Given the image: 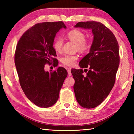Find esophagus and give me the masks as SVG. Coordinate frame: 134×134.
Returning a JSON list of instances; mask_svg holds the SVG:
<instances>
[{"mask_svg": "<svg viewBox=\"0 0 134 134\" xmlns=\"http://www.w3.org/2000/svg\"><path fill=\"white\" fill-rule=\"evenodd\" d=\"M67 70L68 74H69V76H70L71 75V69H70V68H67Z\"/></svg>", "mask_w": 134, "mask_h": 134, "instance_id": "obj_1", "label": "esophagus"}]
</instances>
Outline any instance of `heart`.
Masks as SVG:
<instances>
[{"label":"heart","instance_id":"b5f03b06","mask_svg":"<svg viewBox=\"0 0 134 134\" xmlns=\"http://www.w3.org/2000/svg\"><path fill=\"white\" fill-rule=\"evenodd\" d=\"M67 37L76 44V49L81 53L87 52L91 46V41L89 39L85 38V33L79 29H72L67 34ZM63 41L61 37H57L53 42V47L57 52H60L62 49ZM77 55L67 54L61 59L62 62L65 65L72 66L76 64L78 60Z\"/></svg>","mask_w":134,"mask_h":134}]
</instances>
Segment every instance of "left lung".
I'll list each match as a JSON object with an SVG mask.
<instances>
[{
  "label": "left lung",
  "mask_w": 134,
  "mask_h": 134,
  "mask_svg": "<svg viewBox=\"0 0 134 134\" xmlns=\"http://www.w3.org/2000/svg\"><path fill=\"white\" fill-rule=\"evenodd\" d=\"M75 27L92 29L94 35L90 53L79 63L81 69L71 70L77 101L83 108H93L103 102L115 85L120 62L118 42L112 32L99 22H79ZM87 68L84 76L82 69Z\"/></svg>",
  "instance_id": "left-lung-1"
}]
</instances>
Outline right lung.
Segmentation results:
<instances>
[{
    "label": "right lung",
    "mask_w": 134,
    "mask_h": 134,
    "mask_svg": "<svg viewBox=\"0 0 134 134\" xmlns=\"http://www.w3.org/2000/svg\"><path fill=\"white\" fill-rule=\"evenodd\" d=\"M64 22H48L34 25L22 35L16 45L15 64L19 83L29 100L40 108H48L57 101L67 71L59 67L45 71V65H58L53 42Z\"/></svg>",
    "instance_id": "obj_1"
}]
</instances>
